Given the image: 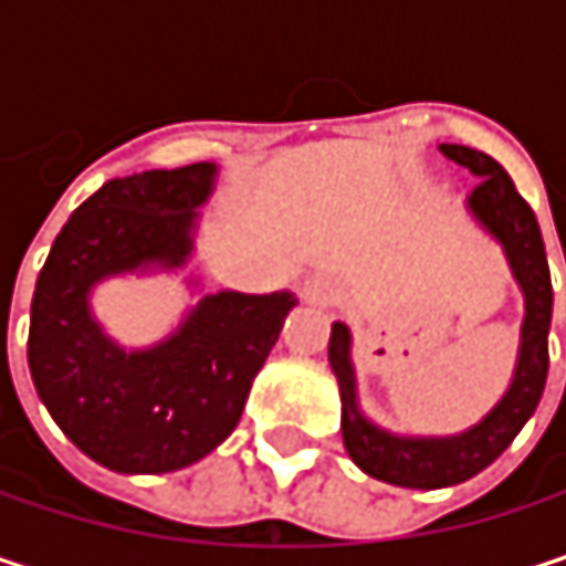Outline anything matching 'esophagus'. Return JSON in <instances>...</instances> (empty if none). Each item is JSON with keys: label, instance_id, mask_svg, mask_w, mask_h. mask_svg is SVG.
<instances>
[{"label": "esophagus", "instance_id": "1", "mask_svg": "<svg viewBox=\"0 0 566 566\" xmlns=\"http://www.w3.org/2000/svg\"><path fill=\"white\" fill-rule=\"evenodd\" d=\"M334 294H337V284H334V279H327V275H311V279H304V284H301V297L307 304H317V307L331 304Z\"/></svg>", "mask_w": 566, "mask_h": 566}]
</instances>
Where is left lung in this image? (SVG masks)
Returning a JSON list of instances; mask_svg holds the SVG:
<instances>
[{
	"label": "left lung",
	"instance_id": "left-lung-1",
	"mask_svg": "<svg viewBox=\"0 0 566 566\" xmlns=\"http://www.w3.org/2000/svg\"><path fill=\"white\" fill-rule=\"evenodd\" d=\"M442 157L479 176V186L469 192L465 209L482 232H489L505 259L511 275L524 294V321L517 340V360L509 390L469 429L452 436H399L377 426L357 399L354 370V334L344 321L331 324L327 360L340 387V432L344 449L370 479H380L399 489H449L469 482L489 469L534 416L544 384H547V331H551V269L544 255L541 226L531 206L517 196L511 176L499 160L462 144H439ZM566 255V249H564Z\"/></svg>",
	"mask_w": 566,
	"mask_h": 566
}]
</instances>
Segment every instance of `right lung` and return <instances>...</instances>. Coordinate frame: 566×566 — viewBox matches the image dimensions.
Listing matches in <instances>:
<instances>
[{
	"label": "right lung",
	"instance_id": "right-lung-1",
	"mask_svg": "<svg viewBox=\"0 0 566 566\" xmlns=\"http://www.w3.org/2000/svg\"><path fill=\"white\" fill-rule=\"evenodd\" d=\"M216 176L192 164L107 179L71 212L35 282L32 384L61 432L111 472H176L226 442L297 304L291 291L202 294L150 347L117 344L94 317L101 282L189 265Z\"/></svg>",
	"mask_w": 566,
	"mask_h": 566
}]
</instances>
